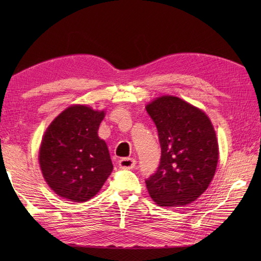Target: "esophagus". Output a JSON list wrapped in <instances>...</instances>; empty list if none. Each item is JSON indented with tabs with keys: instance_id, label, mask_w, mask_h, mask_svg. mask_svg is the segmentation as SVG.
I'll use <instances>...</instances> for the list:
<instances>
[{
	"instance_id": "esophagus-1",
	"label": "esophagus",
	"mask_w": 261,
	"mask_h": 261,
	"mask_svg": "<svg viewBox=\"0 0 261 261\" xmlns=\"http://www.w3.org/2000/svg\"><path fill=\"white\" fill-rule=\"evenodd\" d=\"M136 160L133 159V158H123L120 161H118V165H120L121 169H126V170H132L135 168Z\"/></svg>"
}]
</instances>
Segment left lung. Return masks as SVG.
<instances>
[{
	"instance_id": "8db88e82",
	"label": "left lung",
	"mask_w": 261,
	"mask_h": 261,
	"mask_svg": "<svg viewBox=\"0 0 261 261\" xmlns=\"http://www.w3.org/2000/svg\"><path fill=\"white\" fill-rule=\"evenodd\" d=\"M161 147L156 172L146 179L148 193L161 207H185L215 176L219 146L210 118L188 102L162 96L147 105Z\"/></svg>"
}]
</instances>
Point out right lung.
I'll list each match as a JSON object with an SVG mask.
<instances>
[{
  "mask_svg": "<svg viewBox=\"0 0 261 261\" xmlns=\"http://www.w3.org/2000/svg\"><path fill=\"white\" fill-rule=\"evenodd\" d=\"M105 111L87 106L64 110L46 128L39 163L52 191L75 202L89 200L113 171L108 146L98 136Z\"/></svg>",
  "mask_w": 261,
  "mask_h": 261,
  "instance_id": "add662e5",
  "label": "right lung"
}]
</instances>
